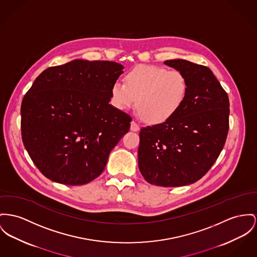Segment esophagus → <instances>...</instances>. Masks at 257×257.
Listing matches in <instances>:
<instances>
[{"mask_svg": "<svg viewBox=\"0 0 257 257\" xmlns=\"http://www.w3.org/2000/svg\"><path fill=\"white\" fill-rule=\"evenodd\" d=\"M131 130H132L133 132H137V131L139 130V125L137 124L135 120H133V121L131 122Z\"/></svg>", "mask_w": 257, "mask_h": 257, "instance_id": "34e87169", "label": "esophagus"}]
</instances>
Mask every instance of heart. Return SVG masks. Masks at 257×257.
Returning <instances> with one entry per match:
<instances>
[{"label":"heart","instance_id":"b5f03b06","mask_svg":"<svg viewBox=\"0 0 257 257\" xmlns=\"http://www.w3.org/2000/svg\"><path fill=\"white\" fill-rule=\"evenodd\" d=\"M188 80L178 70L156 65H139L125 75V84L111 88L112 102L120 110L133 107L150 123H162L173 117L186 100Z\"/></svg>","mask_w":257,"mask_h":257}]
</instances>
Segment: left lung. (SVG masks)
<instances>
[{
	"label": "left lung",
	"mask_w": 257,
	"mask_h": 257,
	"mask_svg": "<svg viewBox=\"0 0 257 257\" xmlns=\"http://www.w3.org/2000/svg\"><path fill=\"white\" fill-rule=\"evenodd\" d=\"M166 65L188 80L186 100L170 120L139 133L138 168L150 184L179 187L201 179L222 151L229 130V98L212 71L184 59Z\"/></svg>",
	"instance_id": "obj_1"
}]
</instances>
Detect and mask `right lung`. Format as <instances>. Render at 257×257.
<instances>
[{
  "label": "right lung",
  "instance_id": "1",
  "mask_svg": "<svg viewBox=\"0 0 257 257\" xmlns=\"http://www.w3.org/2000/svg\"><path fill=\"white\" fill-rule=\"evenodd\" d=\"M123 66L75 59L43 71L21 103V137L47 178L84 185L104 171L132 118L109 104Z\"/></svg>",
  "mask_w": 257,
  "mask_h": 257
}]
</instances>
